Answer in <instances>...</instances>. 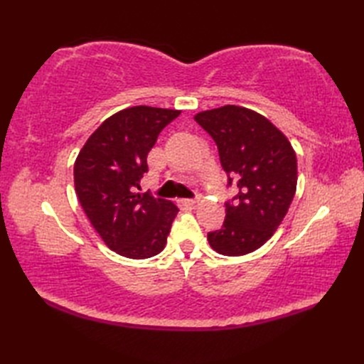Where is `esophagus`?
<instances>
[{
	"instance_id": "1",
	"label": "esophagus",
	"mask_w": 364,
	"mask_h": 364,
	"mask_svg": "<svg viewBox=\"0 0 364 364\" xmlns=\"http://www.w3.org/2000/svg\"><path fill=\"white\" fill-rule=\"evenodd\" d=\"M198 203V198H188V200H183V205L186 206H196Z\"/></svg>"
}]
</instances>
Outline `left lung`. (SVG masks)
I'll list each match as a JSON object with an SVG mask.
<instances>
[{
    "instance_id": "obj_1",
    "label": "left lung",
    "mask_w": 364,
    "mask_h": 364,
    "mask_svg": "<svg viewBox=\"0 0 364 364\" xmlns=\"http://www.w3.org/2000/svg\"><path fill=\"white\" fill-rule=\"evenodd\" d=\"M218 145L228 184L237 196L227 202L225 222L208 242L225 257H242L266 244L280 227L297 188V158L291 142L264 115L227 105L196 114Z\"/></svg>"
}]
</instances>
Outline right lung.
<instances>
[{
  "label": "right lung",
  "instance_id": "1",
  "mask_svg": "<svg viewBox=\"0 0 364 364\" xmlns=\"http://www.w3.org/2000/svg\"><path fill=\"white\" fill-rule=\"evenodd\" d=\"M180 114L151 106L115 112L90 134L75 161V191L82 210L105 244L122 257L151 258L166 247L180 210L136 191L159 133Z\"/></svg>",
  "mask_w": 364,
  "mask_h": 364
}]
</instances>
